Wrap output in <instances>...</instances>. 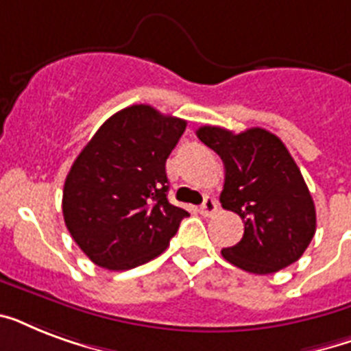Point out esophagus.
I'll use <instances>...</instances> for the list:
<instances>
[{
    "instance_id": "esophagus-1",
    "label": "esophagus",
    "mask_w": 351,
    "mask_h": 351,
    "mask_svg": "<svg viewBox=\"0 0 351 351\" xmlns=\"http://www.w3.org/2000/svg\"><path fill=\"white\" fill-rule=\"evenodd\" d=\"M217 209H219V202H217L213 197H206L204 204L200 206V213H202L204 217H211V215L217 213Z\"/></svg>"
}]
</instances>
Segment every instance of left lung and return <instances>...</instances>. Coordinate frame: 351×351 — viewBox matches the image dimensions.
Returning <instances> with one entry per match:
<instances>
[{
	"label": "left lung",
	"mask_w": 351,
	"mask_h": 351,
	"mask_svg": "<svg viewBox=\"0 0 351 351\" xmlns=\"http://www.w3.org/2000/svg\"><path fill=\"white\" fill-rule=\"evenodd\" d=\"M197 136L224 162L222 208L244 220V237L222 256L255 275L299 261L315 234V204L282 140L261 127L234 134L204 125Z\"/></svg>",
	"instance_id": "left-lung-1"
}]
</instances>
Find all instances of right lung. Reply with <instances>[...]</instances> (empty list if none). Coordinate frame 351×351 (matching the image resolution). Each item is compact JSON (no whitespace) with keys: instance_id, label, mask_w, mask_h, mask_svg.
Wrapping results in <instances>:
<instances>
[{"instance_id":"add662e5","label":"right lung","mask_w":351,"mask_h":351,"mask_svg":"<svg viewBox=\"0 0 351 351\" xmlns=\"http://www.w3.org/2000/svg\"><path fill=\"white\" fill-rule=\"evenodd\" d=\"M186 125L151 106L125 107L74 160L63 186V219L96 266L121 271L153 261L189 215L169 204L165 175Z\"/></svg>"}]
</instances>
